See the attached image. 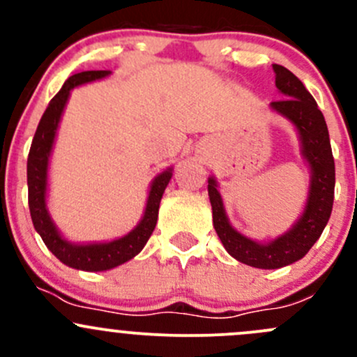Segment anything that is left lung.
I'll return each mask as SVG.
<instances>
[{"mask_svg": "<svg viewBox=\"0 0 357 357\" xmlns=\"http://www.w3.org/2000/svg\"><path fill=\"white\" fill-rule=\"evenodd\" d=\"M275 84L283 98L271 102V110L285 117L295 128L301 142V155L309 167V192L301 218L289 231L269 242H257L235 229L226 215L218 181L208 178V199L215 233L226 252L236 261L259 269H278L304 257L321 236L333 207L335 162L328 128L305 86L283 66L273 63Z\"/></svg>", "mask_w": 357, "mask_h": 357, "instance_id": "left-lung-1", "label": "left lung"}]
</instances>
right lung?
<instances>
[{
	"label": "right lung",
	"instance_id": "add662e5",
	"mask_svg": "<svg viewBox=\"0 0 357 357\" xmlns=\"http://www.w3.org/2000/svg\"><path fill=\"white\" fill-rule=\"evenodd\" d=\"M110 74V70H84L67 79L66 84L53 96L48 109L43 114L27 158L29 211H31L32 225H34L36 231L41 235L45 245L52 250V254L56 259H60L68 268L81 269V271L114 269L124 262L131 261L135 255H138L143 250L150 235L155 229L158 205H160L164 190L167 188L172 178V167H167L152 179L143 218L139 219V222L131 231L126 233L121 238L110 240V242L75 243L67 240L53 222L48 211V167L53 145H55L56 131H59L68 96H70L72 89L77 88V86L100 81V79L109 77Z\"/></svg>",
	"mask_w": 357,
	"mask_h": 357
}]
</instances>
